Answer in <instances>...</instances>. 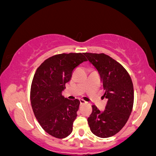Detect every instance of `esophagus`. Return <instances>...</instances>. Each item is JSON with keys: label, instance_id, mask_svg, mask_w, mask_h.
<instances>
[{"label": "esophagus", "instance_id": "obj_1", "mask_svg": "<svg viewBox=\"0 0 156 156\" xmlns=\"http://www.w3.org/2000/svg\"><path fill=\"white\" fill-rule=\"evenodd\" d=\"M79 101H80V104H85V103H87V102H86V101H84V100H83V99H80Z\"/></svg>", "mask_w": 156, "mask_h": 156}]
</instances>
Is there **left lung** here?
<instances>
[{
    "mask_svg": "<svg viewBox=\"0 0 156 156\" xmlns=\"http://www.w3.org/2000/svg\"><path fill=\"white\" fill-rule=\"evenodd\" d=\"M84 55L99 73L108 100L101 112L92 105L88 124L93 134L101 138L113 136L129 119L134 101L133 85L130 75L117 61L104 53H85Z\"/></svg>",
    "mask_w": 156,
    "mask_h": 156,
    "instance_id": "obj_1",
    "label": "left lung"
}]
</instances>
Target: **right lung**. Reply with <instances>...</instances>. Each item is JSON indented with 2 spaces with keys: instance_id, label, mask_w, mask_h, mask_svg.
Instances as JSON below:
<instances>
[{
  "instance_id": "obj_1",
  "label": "right lung",
  "mask_w": 156,
  "mask_h": 156,
  "mask_svg": "<svg viewBox=\"0 0 156 156\" xmlns=\"http://www.w3.org/2000/svg\"><path fill=\"white\" fill-rule=\"evenodd\" d=\"M84 53H61L44 61L32 80L30 99L35 117L44 131L64 139L73 131L80 101L62 96L74 69L87 61Z\"/></svg>"
}]
</instances>
